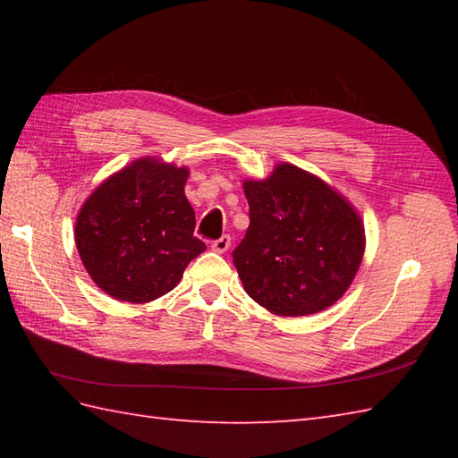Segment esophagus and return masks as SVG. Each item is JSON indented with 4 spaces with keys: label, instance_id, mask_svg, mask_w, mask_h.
Returning <instances> with one entry per match:
<instances>
[{
    "label": "esophagus",
    "instance_id": "esophagus-1",
    "mask_svg": "<svg viewBox=\"0 0 458 458\" xmlns=\"http://www.w3.org/2000/svg\"><path fill=\"white\" fill-rule=\"evenodd\" d=\"M230 244H232V238H230V236H222V238H218V240H214L210 248H212L214 251H218V254H224V251H228Z\"/></svg>",
    "mask_w": 458,
    "mask_h": 458
}]
</instances>
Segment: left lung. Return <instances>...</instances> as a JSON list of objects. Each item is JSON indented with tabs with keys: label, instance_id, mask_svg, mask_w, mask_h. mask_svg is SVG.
<instances>
[{
	"label": "left lung",
	"instance_id": "obj_1",
	"mask_svg": "<svg viewBox=\"0 0 458 458\" xmlns=\"http://www.w3.org/2000/svg\"><path fill=\"white\" fill-rule=\"evenodd\" d=\"M246 238L234 266L246 293L277 317L325 310L346 293L366 250L358 210L328 182L277 163L267 179H246Z\"/></svg>",
	"mask_w": 458,
	"mask_h": 458
}]
</instances>
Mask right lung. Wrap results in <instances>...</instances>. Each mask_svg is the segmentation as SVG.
I'll use <instances>...</instances> for the list:
<instances>
[{"label": "right lung", "instance_id": "1", "mask_svg": "<svg viewBox=\"0 0 458 458\" xmlns=\"http://www.w3.org/2000/svg\"><path fill=\"white\" fill-rule=\"evenodd\" d=\"M187 179L189 167L149 155L110 174L84 200L76 250L106 295L149 303L177 287L191 259L207 250L192 236Z\"/></svg>", "mask_w": 458, "mask_h": 458}]
</instances>
